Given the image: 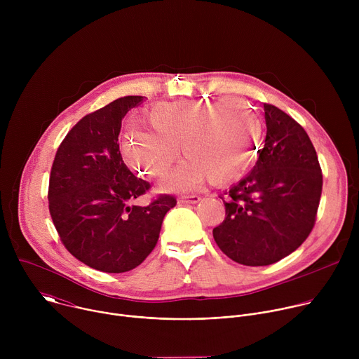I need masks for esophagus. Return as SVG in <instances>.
I'll return each mask as SVG.
<instances>
[{"label":"esophagus","mask_w":359,"mask_h":359,"mask_svg":"<svg viewBox=\"0 0 359 359\" xmlns=\"http://www.w3.org/2000/svg\"><path fill=\"white\" fill-rule=\"evenodd\" d=\"M198 201H200V196H196V194H193V196H184V197L180 198V203H182V204H196V203H198Z\"/></svg>","instance_id":"34e87169"}]
</instances>
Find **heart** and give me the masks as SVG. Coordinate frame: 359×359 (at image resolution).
Masks as SVG:
<instances>
[{"mask_svg": "<svg viewBox=\"0 0 359 359\" xmlns=\"http://www.w3.org/2000/svg\"><path fill=\"white\" fill-rule=\"evenodd\" d=\"M151 126H129L121 149L126 162L149 176H163L179 155L186 159L162 182L166 191H190L208 177L227 183L254 159L260 118L243 97L159 102L146 111Z\"/></svg>", "mask_w": 359, "mask_h": 359, "instance_id": "heart-1", "label": "heart"}]
</instances>
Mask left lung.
<instances>
[{"label":"left lung","mask_w":359,"mask_h":359,"mask_svg":"<svg viewBox=\"0 0 359 359\" xmlns=\"http://www.w3.org/2000/svg\"><path fill=\"white\" fill-rule=\"evenodd\" d=\"M267 135L251 172L229 190L219 248L243 266H270L311 233L323 190L317 151L301 125L264 104Z\"/></svg>","instance_id":"8db88e82"}]
</instances>
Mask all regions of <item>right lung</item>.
Instances as JSON below:
<instances>
[{
	"label": "right lung",
	"instance_id": "1",
	"mask_svg": "<svg viewBox=\"0 0 359 359\" xmlns=\"http://www.w3.org/2000/svg\"><path fill=\"white\" fill-rule=\"evenodd\" d=\"M143 96H123L83 116L58 147L49 177V213L67 250L104 273H126L155 248L176 198L130 206L150 186L122 161V119Z\"/></svg>",
	"mask_w": 359,
	"mask_h": 359
}]
</instances>
